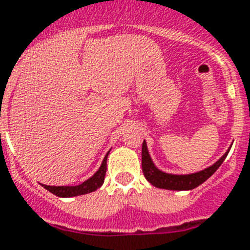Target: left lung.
Segmentation results:
<instances>
[{
	"label": "left lung",
	"instance_id": "left-lung-1",
	"mask_svg": "<svg viewBox=\"0 0 250 250\" xmlns=\"http://www.w3.org/2000/svg\"><path fill=\"white\" fill-rule=\"evenodd\" d=\"M230 147L224 153V155L220 159H217L216 162L204 168L202 171L191 172V174H168L162 170H159L154 165L153 159L150 157L149 150L146 141L142 144V171L144 175L150 182L151 185L158 187V188L165 189H174V191H188V189L196 188L198 186L207 181L208 178L220 167L221 163L224 162L227 155L229 153Z\"/></svg>",
	"mask_w": 250,
	"mask_h": 250
}]
</instances>
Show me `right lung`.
<instances>
[{
    "mask_svg": "<svg viewBox=\"0 0 250 250\" xmlns=\"http://www.w3.org/2000/svg\"><path fill=\"white\" fill-rule=\"evenodd\" d=\"M108 154L103 159L101 162V166L99 167L93 175L91 178H88L87 181H84L83 183L78 186H47L42 185L47 191H50L51 194L59 196V198H72V196H79V195L89 194V192H93L96 191L97 188H100L103 183H104L105 172H106V158H108Z\"/></svg>",
    "mask_w": 250,
    "mask_h": 250,
    "instance_id": "right-lung-1",
    "label": "right lung"
}]
</instances>
